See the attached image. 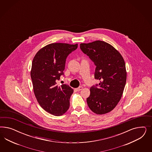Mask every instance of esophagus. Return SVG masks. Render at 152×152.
Listing matches in <instances>:
<instances>
[{
	"mask_svg": "<svg viewBox=\"0 0 152 152\" xmlns=\"http://www.w3.org/2000/svg\"><path fill=\"white\" fill-rule=\"evenodd\" d=\"M83 87H82V86H80V87H79V88H75V91H81V90H83Z\"/></svg>",
	"mask_w": 152,
	"mask_h": 152,
	"instance_id": "1",
	"label": "esophagus"
}]
</instances>
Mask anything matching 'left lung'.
Instances as JSON below:
<instances>
[{
	"instance_id": "1",
	"label": "left lung",
	"mask_w": 152,
	"mask_h": 152,
	"mask_svg": "<svg viewBox=\"0 0 152 152\" xmlns=\"http://www.w3.org/2000/svg\"><path fill=\"white\" fill-rule=\"evenodd\" d=\"M80 48L96 65L95 78L100 81L90 88L88 106L97 115L108 113L118 105L123 94L126 81L124 60L113 46L102 41L81 43Z\"/></svg>"
}]
</instances>
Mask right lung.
I'll return each mask as SVG.
<instances>
[{
  "mask_svg": "<svg viewBox=\"0 0 152 152\" xmlns=\"http://www.w3.org/2000/svg\"><path fill=\"white\" fill-rule=\"evenodd\" d=\"M77 44L52 43L42 47L34 56L31 70L33 89L38 102L47 112L61 116L68 110L74 90L67 85H57L64 75L67 56Z\"/></svg>",
  "mask_w": 152,
  "mask_h": 152,
  "instance_id": "1",
  "label": "right lung"
}]
</instances>
